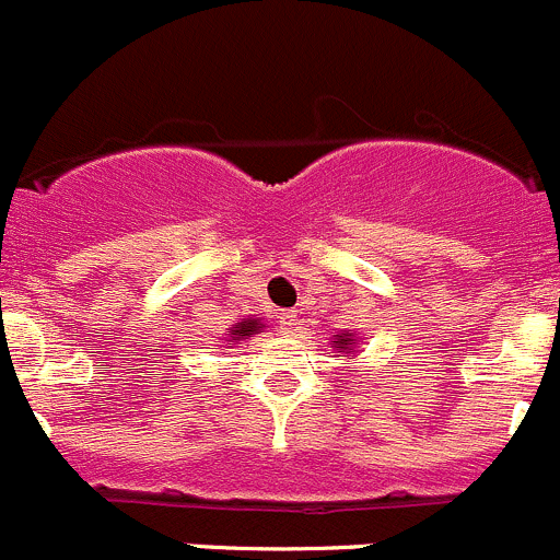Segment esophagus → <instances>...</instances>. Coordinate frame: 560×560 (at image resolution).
Instances as JSON below:
<instances>
[{
  "label": "esophagus",
  "mask_w": 560,
  "mask_h": 560,
  "mask_svg": "<svg viewBox=\"0 0 560 560\" xmlns=\"http://www.w3.org/2000/svg\"><path fill=\"white\" fill-rule=\"evenodd\" d=\"M280 329L282 335H293V331L299 329V318L293 310H285V313H280Z\"/></svg>",
  "instance_id": "34e87169"
}]
</instances>
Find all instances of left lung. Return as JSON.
Wrapping results in <instances>:
<instances>
[{
  "mask_svg": "<svg viewBox=\"0 0 560 560\" xmlns=\"http://www.w3.org/2000/svg\"><path fill=\"white\" fill-rule=\"evenodd\" d=\"M331 348H335L337 353H357L359 340L353 331H340V335L331 337Z\"/></svg>",
  "mask_w": 560,
  "mask_h": 560,
  "instance_id": "left-lung-1",
  "label": "left lung"
}]
</instances>
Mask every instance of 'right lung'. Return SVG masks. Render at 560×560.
I'll return each instance as SVG.
<instances>
[{"label": "right lung", "mask_w": 560, "mask_h": 560, "mask_svg": "<svg viewBox=\"0 0 560 560\" xmlns=\"http://www.w3.org/2000/svg\"><path fill=\"white\" fill-rule=\"evenodd\" d=\"M264 320L261 318H242L240 324H234L229 329V337H225V342H229V348L234 346V342H240V340H247V337H253V335H258V331L264 329Z\"/></svg>", "instance_id": "obj_1"}]
</instances>
